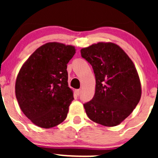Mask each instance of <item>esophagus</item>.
Segmentation results:
<instances>
[{
	"label": "esophagus",
	"instance_id": "1",
	"mask_svg": "<svg viewBox=\"0 0 158 158\" xmlns=\"http://www.w3.org/2000/svg\"><path fill=\"white\" fill-rule=\"evenodd\" d=\"M76 95H80L81 89H76Z\"/></svg>",
	"mask_w": 158,
	"mask_h": 158
}]
</instances>
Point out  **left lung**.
<instances>
[{
  "instance_id": "obj_1",
  "label": "left lung",
  "mask_w": 158,
  "mask_h": 158,
  "mask_svg": "<svg viewBox=\"0 0 158 158\" xmlns=\"http://www.w3.org/2000/svg\"><path fill=\"white\" fill-rule=\"evenodd\" d=\"M95 76V92L83 104L95 123L116 126L133 111L141 95L136 68L122 48L112 43H98L81 49Z\"/></svg>"
}]
</instances>
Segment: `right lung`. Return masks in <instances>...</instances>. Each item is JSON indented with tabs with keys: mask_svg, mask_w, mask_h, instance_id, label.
<instances>
[{
	"mask_svg": "<svg viewBox=\"0 0 158 158\" xmlns=\"http://www.w3.org/2000/svg\"><path fill=\"white\" fill-rule=\"evenodd\" d=\"M75 53L73 46L48 43L36 49L19 72L15 84L18 104L40 128L56 126L66 118L74 99L66 69Z\"/></svg>",
	"mask_w": 158,
	"mask_h": 158,
	"instance_id": "add662e5",
	"label": "right lung"
}]
</instances>
